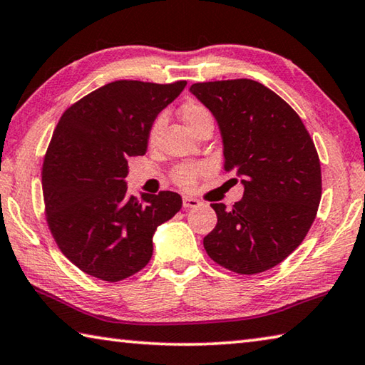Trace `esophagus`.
<instances>
[{"label":"esophagus","mask_w":365,"mask_h":365,"mask_svg":"<svg viewBox=\"0 0 365 365\" xmlns=\"http://www.w3.org/2000/svg\"><path fill=\"white\" fill-rule=\"evenodd\" d=\"M201 202L196 200V197H191V196H183V207H197Z\"/></svg>","instance_id":"34e87169"}]
</instances>
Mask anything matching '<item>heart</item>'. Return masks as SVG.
Here are the masks:
<instances>
[{"instance_id":"b5f03b06","label":"heart","mask_w":365,"mask_h":365,"mask_svg":"<svg viewBox=\"0 0 365 365\" xmlns=\"http://www.w3.org/2000/svg\"><path fill=\"white\" fill-rule=\"evenodd\" d=\"M180 115L183 122L190 127V130H195V128L197 125H201L202 122L212 120V115L209 113V109L205 106V104L197 101L183 103L180 108ZM160 125H163V115H159L158 119L153 122V125L150 128V140L156 137ZM202 172H205V168L200 164H183V165H178V168L172 172V178H174V182L177 185H180V187L191 188Z\"/></svg>"}]
</instances>
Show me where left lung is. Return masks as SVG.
<instances>
[{"label":"left lung","instance_id":"1","mask_svg":"<svg viewBox=\"0 0 365 365\" xmlns=\"http://www.w3.org/2000/svg\"><path fill=\"white\" fill-rule=\"evenodd\" d=\"M190 91L217 120L224 169L245 187L232 209L211 205L217 225L202 240L205 250L242 275L275 267L304 240L322 196L311 135L287 101L255 80L193 83Z\"/></svg>","mask_w":365,"mask_h":365}]
</instances>
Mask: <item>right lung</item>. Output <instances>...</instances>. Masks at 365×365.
<instances>
[{"label": "right lung", "instance_id": "obj_1", "mask_svg": "<svg viewBox=\"0 0 365 365\" xmlns=\"http://www.w3.org/2000/svg\"><path fill=\"white\" fill-rule=\"evenodd\" d=\"M187 82L117 80L91 91L61 115L43 163L49 230L85 274L119 282L153 256V235L182 207L174 191L128 195L127 159L143 156L158 114Z\"/></svg>", "mask_w": 365, "mask_h": 365}]
</instances>
